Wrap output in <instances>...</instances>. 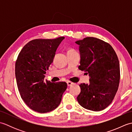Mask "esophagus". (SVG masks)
Returning a JSON list of instances; mask_svg holds the SVG:
<instances>
[{
	"instance_id": "1",
	"label": "esophagus",
	"mask_w": 132,
	"mask_h": 132,
	"mask_svg": "<svg viewBox=\"0 0 132 132\" xmlns=\"http://www.w3.org/2000/svg\"><path fill=\"white\" fill-rule=\"evenodd\" d=\"M67 84H68V86H71V85H73V83L72 82H70V81H68V82H67Z\"/></svg>"
}]
</instances>
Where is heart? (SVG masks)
<instances>
[{"label": "heart", "mask_w": 132, "mask_h": 132, "mask_svg": "<svg viewBox=\"0 0 132 132\" xmlns=\"http://www.w3.org/2000/svg\"><path fill=\"white\" fill-rule=\"evenodd\" d=\"M74 52H76L75 51V50L72 49H70L68 50V52H67V53H74Z\"/></svg>", "instance_id": "1"}]
</instances>
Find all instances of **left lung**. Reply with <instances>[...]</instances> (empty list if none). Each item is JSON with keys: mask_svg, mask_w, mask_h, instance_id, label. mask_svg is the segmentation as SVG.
Here are the masks:
<instances>
[{"mask_svg": "<svg viewBox=\"0 0 132 132\" xmlns=\"http://www.w3.org/2000/svg\"><path fill=\"white\" fill-rule=\"evenodd\" d=\"M75 43L79 45L80 55L78 68L89 77V84L79 85L77 100L84 108L102 111L112 103L118 89V57L111 45L97 38L86 37Z\"/></svg>", "mask_w": 132, "mask_h": 132, "instance_id": "left-lung-1", "label": "left lung"}]
</instances>
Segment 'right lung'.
Listing matches in <instances>:
<instances>
[{
    "label": "right lung",
    "mask_w": 132,
    "mask_h": 132,
    "mask_svg": "<svg viewBox=\"0 0 132 132\" xmlns=\"http://www.w3.org/2000/svg\"><path fill=\"white\" fill-rule=\"evenodd\" d=\"M64 37L35 39L20 52L15 64L17 85L22 99L32 110L44 113L54 110L61 102L67 83L44 80L46 70Z\"/></svg>",
    "instance_id": "right-lung-1"
}]
</instances>
